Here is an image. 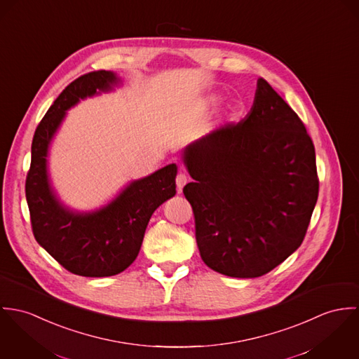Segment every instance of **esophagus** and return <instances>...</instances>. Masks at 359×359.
<instances>
[{"label":"esophagus","instance_id":"1","mask_svg":"<svg viewBox=\"0 0 359 359\" xmlns=\"http://www.w3.org/2000/svg\"><path fill=\"white\" fill-rule=\"evenodd\" d=\"M187 182H189V179H187L186 173L180 170V172L177 173V176H176V186H177V191H179V193H182V190H183V187L186 186Z\"/></svg>","mask_w":359,"mask_h":359}]
</instances>
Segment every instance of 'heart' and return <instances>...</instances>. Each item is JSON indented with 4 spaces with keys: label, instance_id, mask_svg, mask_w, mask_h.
<instances>
[{
    "label": "heart",
    "instance_id": "heart-1",
    "mask_svg": "<svg viewBox=\"0 0 359 359\" xmlns=\"http://www.w3.org/2000/svg\"><path fill=\"white\" fill-rule=\"evenodd\" d=\"M217 103H219V99H217V97H209V99L205 102V106H206L208 109H213Z\"/></svg>",
    "mask_w": 359,
    "mask_h": 359
}]
</instances>
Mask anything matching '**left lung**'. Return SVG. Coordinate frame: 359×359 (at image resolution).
<instances>
[{"label": "left lung", "mask_w": 359, "mask_h": 359, "mask_svg": "<svg viewBox=\"0 0 359 359\" xmlns=\"http://www.w3.org/2000/svg\"><path fill=\"white\" fill-rule=\"evenodd\" d=\"M203 263L223 276L270 273L303 242L318 199L304 123L263 79L250 111L183 150Z\"/></svg>", "instance_id": "8db88e82"}]
</instances>
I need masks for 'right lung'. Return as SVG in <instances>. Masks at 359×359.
Segmentation results:
<instances>
[{
	"label": "right lung",
	"instance_id": "right-lung-1",
	"mask_svg": "<svg viewBox=\"0 0 359 359\" xmlns=\"http://www.w3.org/2000/svg\"><path fill=\"white\" fill-rule=\"evenodd\" d=\"M113 72L83 74L65 88L36 129L26 199L33 234L41 246L66 270L81 277H111L128 269L139 255L154 210L176 194V163L126 184L104 206L79 212L56 196L48 173L50 142L80 100L110 92L120 83Z\"/></svg>",
	"mask_w": 359,
	"mask_h": 359
}]
</instances>
